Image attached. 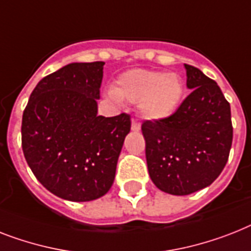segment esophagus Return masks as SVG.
I'll return each mask as SVG.
<instances>
[{
  "label": "esophagus",
  "mask_w": 251,
  "mask_h": 251,
  "mask_svg": "<svg viewBox=\"0 0 251 251\" xmlns=\"http://www.w3.org/2000/svg\"><path fill=\"white\" fill-rule=\"evenodd\" d=\"M131 129L134 130V131H139L140 130V124L136 121L135 119H132V121H131Z\"/></svg>",
  "instance_id": "esophagus-1"
}]
</instances>
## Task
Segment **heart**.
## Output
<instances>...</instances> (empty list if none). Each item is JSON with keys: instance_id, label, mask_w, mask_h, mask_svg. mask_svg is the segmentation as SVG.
Masks as SVG:
<instances>
[{"instance_id": "heart-1", "label": "heart", "mask_w": 251, "mask_h": 251, "mask_svg": "<svg viewBox=\"0 0 251 251\" xmlns=\"http://www.w3.org/2000/svg\"><path fill=\"white\" fill-rule=\"evenodd\" d=\"M109 95L115 100L139 103L146 119L162 120L179 107L184 95V83L176 73L132 69L117 78L115 90H111Z\"/></svg>"}]
</instances>
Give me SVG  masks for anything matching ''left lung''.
<instances>
[{
  "label": "left lung",
  "mask_w": 251,
  "mask_h": 251,
  "mask_svg": "<svg viewBox=\"0 0 251 251\" xmlns=\"http://www.w3.org/2000/svg\"><path fill=\"white\" fill-rule=\"evenodd\" d=\"M191 94L162 120H146L142 132L152 182L184 196L210 185L225 169L233 138L231 107L214 79L184 64Z\"/></svg>",
  "instance_id": "1"
}]
</instances>
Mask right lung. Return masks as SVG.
<instances>
[{
  "mask_svg": "<svg viewBox=\"0 0 251 251\" xmlns=\"http://www.w3.org/2000/svg\"><path fill=\"white\" fill-rule=\"evenodd\" d=\"M103 62L72 63L32 91L22 120V147L30 170L55 196L91 201L109 191L130 115L98 116Z\"/></svg>",
  "mask_w": 251,
  "mask_h": 251,
  "instance_id": "1",
  "label": "right lung"
}]
</instances>
